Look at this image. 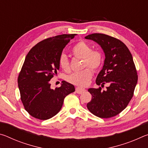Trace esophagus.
Listing matches in <instances>:
<instances>
[{"label":"esophagus","instance_id":"esophagus-1","mask_svg":"<svg viewBox=\"0 0 148 148\" xmlns=\"http://www.w3.org/2000/svg\"><path fill=\"white\" fill-rule=\"evenodd\" d=\"M86 91V89L84 88H82V87H77L76 88V92H77V94H82L83 93V92Z\"/></svg>","mask_w":148,"mask_h":148}]
</instances>
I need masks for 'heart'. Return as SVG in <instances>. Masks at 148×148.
I'll return each instance as SVG.
<instances>
[{"label": "heart", "mask_w": 148, "mask_h": 148, "mask_svg": "<svg viewBox=\"0 0 148 148\" xmlns=\"http://www.w3.org/2000/svg\"><path fill=\"white\" fill-rule=\"evenodd\" d=\"M72 53L75 57L83 59V68L89 66L93 71H97L101 67L103 61L101 52L98 49H92L91 46L84 41L79 42L75 45L72 49ZM59 63L64 71L69 72L71 67L68 57L66 55L61 54L60 56ZM90 68L87 67L81 71L74 72L67 77V81L75 86L81 87L87 86L92 74V70Z\"/></svg>", "instance_id": "heart-1"}]
</instances>
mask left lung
I'll list each match as a JSON object with an SVG mask.
<instances>
[{
	"label": "left lung",
	"instance_id": "1",
	"mask_svg": "<svg viewBox=\"0 0 148 148\" xmlns=\"http://www.w3.org/2000/svg\"><path fill=\"white\" fill-rule=\"evenodd\" d=\"M85 38L96 42L103 49L106 58L96 84L102 87L105 84L109 85L106 91H101V87L88 89L92 98L87 109L101 118L116 116L131 101L138 82L132 56L123 42L109 35L94 33Z\"/></svg>",
	"mask_w": 148,
	"mask_h": 148
}]
</instances>
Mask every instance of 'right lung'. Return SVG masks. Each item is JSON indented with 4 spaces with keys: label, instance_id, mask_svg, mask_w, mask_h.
Listing matches in <instances>:
<instances>
[{
    "label": "right lung",
    "instance_id": "1",
    "mask_svg": "<svg viewBox=\"0 0 148 148\" xmlns=\"http://www.w3.org/2000/svg\"><path fill=\"white\" fill-rule=\"evenodd\" d=\"M75 34H61L44 39L27 53L17 79L24 108L34 118L46 120L61 110L65 97L75 91L74 86L62 81L51 89L50 79L59 69V59Z\"/></svg>",
    "mask_w": 148,
    "mask_h": 148
}]
</instances>
